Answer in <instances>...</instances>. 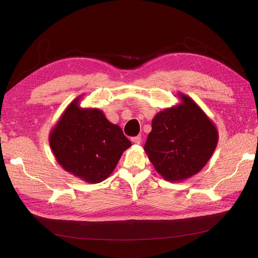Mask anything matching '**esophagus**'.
Listing matches in <instances>:
<instances>
[{
    "label": "esophagus",
    "instance_id": "1",
    "mask_svg": "<svg viewBox=\"0 0 258 258\" xmlns=\"http://www.w3.org/2000/svg\"><path fill=\"white\" fill-rule=\"evenodd\" d=\"M131 141H132V142H134L135 144H140V143H141V141H142V140H141V137H140V136H138V137H135V138H132V139H131Z\"/></svg>",
    "mask_w": 258,
    "mask_h": 258
}]
</instances>
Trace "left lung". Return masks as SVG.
Segmentation results:
<instances>
[{
    "label": "left lung",
    "mask_w": 258,
    "mask_h": 258,
    "mask_svg": "<svg viewBox=\"0 0 258 258\" xmlns=\"http://www.w3.org/2000/svg\"><path fill=\"white\" fill-rule=\"evenodd\" d=\"M179 102L152 120L144 151L155 170L168 182H182L204 169L213 155L218 131L195 101L177 92Z\"/></svg>",
    "instance_id": "1"
}]
</instances>
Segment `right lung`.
<instances>
[{
    "instance_id": "obj_1",
    "label": "right lung",
    "mask_w": 258,
    "mask_h": 258,
    "mask_svg": "<svg viewBox=\"0 0 258 258\" xmlns=\"http://www.w3.org/2000/svg\"><path fill=\"white\" fill-rule=\"evenodd\" d=\"M84 95L70 103L49 132L57 162L71 175L97 184L110 176L131 146L118 124L97 107H82Z\"/></svg>"
}]
</instances>
